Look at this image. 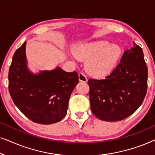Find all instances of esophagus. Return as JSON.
Segmentation results:
<instances>
[{"label": "esophagus", "instance_id": "1", "mask_svg": "<svg viewBox=\"0 0 155 155\" xmlns=\"http://www.w3.org/2000/svg\"><path fill=\"white\" fill-rule=\"evenodd\" d=\"M78 77H79V80L81 82H87V78L86 75H84L83 73H82V72H80L78 74Z\"/></svg>", "mask_w": 155, "mask_h": 155}]
</instances>
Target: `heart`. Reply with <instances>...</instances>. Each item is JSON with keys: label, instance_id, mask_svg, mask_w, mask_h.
<instances>
[{"label": "heart", "instance_id": "b5f03b06", "mask_svg": "<svg viewBox=\"0 0 155 155\" xmlns=\"http://www.w3.org/2000/svg\"><path fill=\"white\" fill-rule=\"evenodd\" d=\"M75 58L87 59L85 68L90 75L100 77L114 70L121 56L119 46L108 41H98L82 44L75 48Z\"/></svg>", "mask_w": 155, "mask_h": 155}]
</instances>
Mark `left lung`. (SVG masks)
<instances>
[{"instance_id":"1","label":"left lung","mask_w":155,"mask_h":155,"mask_svg":"<svg viewBox=\"0 0 155 155\" xmlns=\"http://www.w3.org/2000/svg\"><path fill=\"white\" fill-rule=\"evenodd\" d=\"M134 47L124 53L120 63L104 79H90L91 111L105 121L128 117L142 104L147 89V66L143 49Z\"/></svg>"}]
</instances>
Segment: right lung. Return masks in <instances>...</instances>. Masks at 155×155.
Wrapping results in <instances>:
<instances>
[{"mask_svg":"<svg viewBox=\"0 0 155 155\" xmlns=\"http://www.w3.org/2000/svg\"><path fill=\"white\" fill-rule=\"evenodd\" d=\"M11 98L33 122L52 124L67 114L71 93L79 82L76 71L68 73L57 67L34 74L27 68L26 41L15 53L8 73Z\"/></svg>","mask_w":155,"mask_h":155,"instance_id":"right-lung-1","label":"right lung"}]
</instances>
